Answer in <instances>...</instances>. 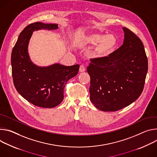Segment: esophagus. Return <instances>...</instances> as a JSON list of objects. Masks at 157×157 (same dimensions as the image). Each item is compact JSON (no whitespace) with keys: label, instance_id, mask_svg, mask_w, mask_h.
Segmentation results:
<instances>
[{"label":"esophagus","instance_id":"34e87169","mask_svg":"<svg viewBox=\"0 0 157 157\" xmlns=\"http://www.w3.org/2000/svg\"><path fill=\"white\" fill-rule=\"evenodd\" d=\"M85 67L83 66V65H80V68H79V72H85Z\"/></svg>","mask_w":157,"mask_h":157}]
</instances>
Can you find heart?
Instances as JSON below:
<instances>
[{
  "instance_id": "obj_1",
  "label": "heart",
  "mask_w": 157,
  "mask_h": 157,
  "mask_svg": "<svg viewBox=\"0 0 157 157\" xmlns=\"http://www.w3.org/2000/svg\"><path fill=\"white\" fill-rule=\"evenodd\" d=\"M118 39L112 33L102 34L96 32L83 33L78 37V46L96 45L91 53L92 58L97 60H105L111 58L118 47Z\"/></svg>"
}]
</instances>
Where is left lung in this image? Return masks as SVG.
Returning <instances> with one entry per match:
<instances>
[{
  "label": "left lung",
  "instance_id": "left-lung-1",
  "mask_svg": "<svg viewBox=\"0 0 157 157\" xmlns=\"http://www.w3.org/2000/svg\"><path fill=\"white\" fill-rule=\"evenodd\" d=\"M124 44L108 60L91 59L87 67L90 77V100L104 112L128 106L140 96L148 71V59L139 37L123 27Z\"/></svg>",
  "mask_w": 157,
  "mask_h": 157
}]
</instances>
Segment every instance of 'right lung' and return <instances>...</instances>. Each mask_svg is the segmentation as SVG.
Returning <instances> with one entry per match:
<instances>
[{
	"label": "right lung",
	"mask_w": 157,
	"mask_h": 157,
	"mask_svg": "<svg viewBox=\"0 0 157 157\" xmlns=\"http://www.w3.org/2000/svg\"><path fill=\"white\" fill-rule=\"evenodd\" d=\"M58 25L37 22L27 25L20 33L11 54L12 74L15 87L33 105L54 108L62 101L64 87L78 74L79 65L64 66L56 63L48 67L33 64L28 54L29 40L35 30L57 29Z\"/></svg>",
	"instance_id": "right-lung-1"
}]
</instances>
